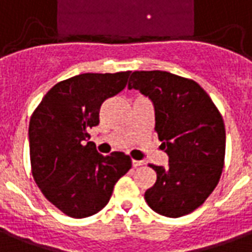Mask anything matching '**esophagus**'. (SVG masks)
I'll return each instance as SVG.
<instances>
[{"instance_id": "esophagus-1", "label": "esophagus", "mask_w": 252, "mask_h": 252, "mask_svg": "<svg viewBox=\"0 0 252 252\" xmlns=\"http://www.w3.org/2000/svg\"><path fill=\"white\" fill-rule=\"evenodd\" d=\"M133 166L134 168H138V166H141V165H144V161H137V159H133Z\"/></svg>"}]
</instances>
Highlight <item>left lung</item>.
<instances>
[{"label": "left lung", "mask_w": 252, "mask_h": 252, "mask_svg": "<svg viewBox=\"0 0 252 252\" xmlns=\"http://www.w3.org/2000/svg\"><path fill=\"white\" fill-rule=\"evenodd\" d=\"M128 90H138L154 107L156 131L168 166L150 165L156 184L145 192L154 212L180 218L199 208L219 183L225 128L209 95L190 79L166 71H134Z\"/></svg>", "instance_id": "obj_1"}]
</instances>
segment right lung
Returning a JSON list of instances; mask_svg holds the SVG:
<instances>
[{
    "label": "right lung",
    "instance_id": "obj_1",
    "mask_svg": "<svg viewBox=\"0 0 252 252\" xmlns=\"http://www.w3.org/2000/svg\"><path fill=\"white\" fill-rule=\"evenodd\" d=\"M130 71L80 73L55 84L31 117L29 153L33 179L48 201L82 219L106 207L114 185L131 168L122 152L98 153L88 130L99 125L104 100L127 84Z\"/></svg>",
    "mask_w": 252,
    "mask_h": 252
}]
</instances>
